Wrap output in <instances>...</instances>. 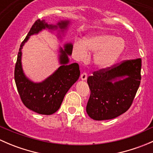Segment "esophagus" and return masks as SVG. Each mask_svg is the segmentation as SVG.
<instances>
[{
  "mask_svg": "<svg viewBox=\"0 0 153 153\" xmlns=\"http://www.w3.org/2000/svg\"><path fill=\"white\" fill-rule=\"evenodd\" d=\"M81 79L82 80V81H86V80L87 79V74H86V72H84V73L81 74Z\"/></svg>",
  "mask_w": 153,
  "mask_h": 153,
  "instance_id": "34e87169",
  "label": "esophagus"
}]
</instances>
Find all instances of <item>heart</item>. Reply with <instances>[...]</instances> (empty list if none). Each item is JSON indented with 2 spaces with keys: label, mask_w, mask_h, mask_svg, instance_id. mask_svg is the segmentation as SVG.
Returning <instances> with one entry per match:
<instances>
[{
  "label": "heart",
  "mask_w": 153,
  "mask_h": 153,
  "mask_svg": "<svg viewBox=\"0 0 153 153\" xmlns=\"http://www.w3.org/2000/svg\"><path fill=\"white\" fill-rule=\"evenodd\" d=\"M125 42L123 38L107 32H96L85 37L83 41L74 43L73 50L80 59H85L89 52H95L93 62L99 69L112 67L124 51Z\"/></svg>",
  "instance_id": "obj_1"
}]
</instances>
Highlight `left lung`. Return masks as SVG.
Masks as SVG:
<instances>
[{"mask_svg":"<svg viewBox=\"0 0 153 153\" xmlns=\"http://www.w3.org/2000/svg\"><path fill=\"white\" fill-rule=\"evenodd\" d=\"M141 59L137 58L88 77L91 91L86 109L88 115L95 121H103L127 111L141 83Z\"/></svg>","mask_w":153,"mask_h":153,"instance_id":"1","label":"left lung"}]
</instances>
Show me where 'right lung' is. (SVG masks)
<instances>
[{
    "label": "right lung",
    "instance_id": "1",
    "mask_svg": "<svg viewBox=\"0 0 153 153\" xmlns=\"http://www.w3.org/2000/svg\"><path fill=\"white\" fill-rule=\"evenodd\" d=\"M69 24L70 21L67 20L58 21L55 25L48 24L45 20H37L20 47L15 69V84L24 105L36 113L49 115L58 110L68 90L79 78V66L77 63L69 64V55H72V44L68 43L64 45V49L59 47L58 60L61 66L43 81L34 82L26 76L23 70V47L31 35H37L44 29H48L51 32L58 30L64 33Z\"/></svg>",
    "mask_w": 153,
    "mask_h": 153
}]
</instances>
